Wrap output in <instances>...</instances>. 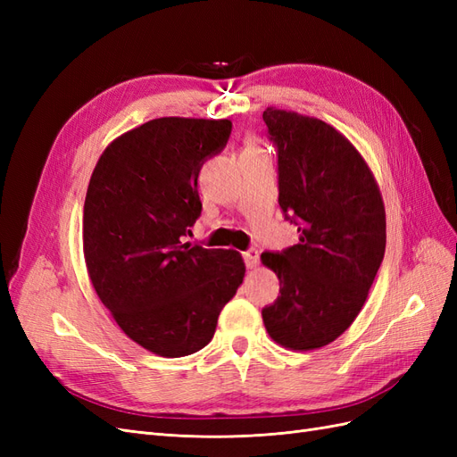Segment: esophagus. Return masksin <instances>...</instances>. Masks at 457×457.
I'll return each instance as SVG.
<instances>
[{"mask_svg":"<svg viewBox=\"0 0 457 457\" xmlns=\"http://www.w3.org/2000/svg\"><path fill=\"white\" fill-rule=\"evenodd\" d=\"M242 255H244V261H245V267L247 269H255L259 265V252L253 250V247H252V250L244 252Z\"/></svg>","mask_w":457,"mask_h":457,"instance_id":"1","label":"esophagus"}]
</instances>
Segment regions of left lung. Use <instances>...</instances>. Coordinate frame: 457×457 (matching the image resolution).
<instances>
[{"label":"left lung","mask_w":457,"mask_h":457,"mask_svg":"<svg viewBox=\"0 0 457 457\" xmlns=\"http://www.w3.org/2000/svg\"><path fill=\"white\" fill-rule=\"evenodd\" d=\"M278 156V204L299 242L261 253L280 280L262 309L282 347L312 351L337 339L364 307L385 255V207L364 158L329 123L267 108Z\"/></svg>","instance_id":"obj_1"}]
</instances>
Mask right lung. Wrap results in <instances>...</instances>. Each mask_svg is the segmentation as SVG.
<instances>
[{
  "label": "right lung",
  "instance_id": "right-lung-1",
  "mask_svg": "<svg viewBox=\"0 0 457 457\" xmlns=\"http://www.w3.org/2000/svg\"><path fill=\"white\" fill-rule=\"evenodd\" d=\"M230 120L158 118L110 143L84 205L91 284L123 334L179 358L204 349L244 280L234 250L185 242L202 213V165L227 146Z\"/></svg>",
  "mask_w": 457,
  "mask_h": 457
}]
</instances>
